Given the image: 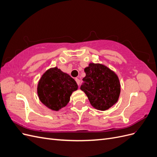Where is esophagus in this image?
<instances>
[{
    "label": "esophagus",
    "instance_id": "obj_1",
    "mask_svg": "<svg viewBox=\"0 0 157 157\" xmlns=\"http://www.w3.org/2000/svg\"><path fill=\"white\" fill-rule=\"evenodd\" d=\"M75 80H76V82H77V84L79 86L80 84V79H78V78H75Z\"/></svg>",
    "mask_w": 157,
    "mask_h": 157
}]
</instances>
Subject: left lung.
Segmentation results:
<instances>
[{"label":"left lung","mask_w":157,"mask_h":157,"mask_svg":"<svg viewBox=\"0 0 157 157\" xmlns=\"http://www.w3.org/2000/svg\"><path fill=\"white\" fill-rule=\"evenodd\" d=\"M86 76L80 90L88 97L91 105L99 111H106L118 101L121 83L118 75L106 65L90 63L84 69Z\"/></svg>","instance_id":"8db88e82"}]
</instances>
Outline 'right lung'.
I'll return each instance as SVG.
<instances>
[{"instance_id": "obj_1", "label": "right lung", "mask_w": 157, "mask_h": 157, "mask_svg": "<svg viewBox=\"0 0 157 157\" xmlns=\"http://www.w3.org/2000/svg\"><path fill=\"white\" fill-rule=\"evenodd\" d=\"M78 89L75 80L58 67L46 71L37 85L40 101L52 111H58L70 101L72 93Z\"/></svg>"}]
</instances>
